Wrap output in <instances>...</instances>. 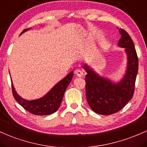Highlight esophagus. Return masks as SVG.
I'll use <instances>...</instances> for the list:
<instances>
[{
    "instance_id": "1",
    "label": "esophagus",
    "mask_w": 147,
    "mask_h": 147,
    "mask_svg": "<svg viewBox=\"0 0 147 147\" xmlns=\"http://www.w3.org/2000/svg\"><path fill=\"white\" fill-rule=\"evenodd\" d=\"M74 73L76 76H78V77H81L82 75H83V71H82V70L80 69H76L75 71H74Z\"/></svg>"
}]
</instances>
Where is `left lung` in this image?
Masks as SVG:
<instances>
[{"mask_svg":"<svg viewBox=\"0 0 147 147\" xmlns=\"http://www.w3.org/2000/svg\"><path fill=\"white\" fill-rule=\"evenodd\" d=\"M121 39L119 46L125 48L128 55V67L123 78L117 84L100 77L86 65L84 69L85 90L88 104L96 113L109 115L121 110L133 98L138 71V57L131 37L126 31L119 29Z\"/></svg>","mask_w":147,"mask_h":147,"instance_id":"left-lung-1","label":"left lung"}]
</instances>
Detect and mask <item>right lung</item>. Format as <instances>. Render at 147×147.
Returning a JSON list of instances; mask_svg holds the SVG:
<instances>
[{
  "label": "right lung",
  "instance_id": "obj_1",
  "mask_svg": "<svg viewBox=\"0 0 147 147\" xmlns=\"http://www.w3.org/2000/svg\"><path fill=\"white\" fill-rule=\"evenodd\" d=\"M26 30H28V29L24 30L21 34ZM73 71L69 73L65 78L53 87L51 91L44 97L34 100H25L19 96L11 84L13 96L16 101L30 113L35 115H51L57 111L60 107L66 89L69 86L73 78Z\"/></svg>",
  "mask_w": 147,
  "mask_h": 147
}]
</instances>
